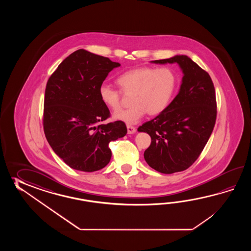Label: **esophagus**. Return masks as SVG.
<instances>
[{"mask_svg":"<svg viewBox=\"0 0 251 251\" xmlns=\"http://www.w3.org/2000/svg\"><path fill=\"white\" fill-rule=\"evenodd\" d=\"M126 127H127V133H129V134H132V133H134L136 132V129L133 127V126H129V125H128Z\"/></svg>","mask_w":251,"mask_h":251,"instance_id":"34e87169","label":"esophagus"}]
</instances>
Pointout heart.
I'll use <instances>...</instances> for the list:
<instances>
[{
    "mask_svg": "<svg viewBox=\"0 0 251 251\" xmlns=\"http://www.w3.org/2000/svg\"><path fill=\"white\" fill-rule=\"evenodd\" d=\"M118 85L125 94H132V107L114 113L113 118L128 125L139 122L148 113L156 116L163 112L176 89V77L169 67L149 66L128 70L118 76ZM99 94L102 103L109 109L121 107V92L107 84H101Z\"/></svg>",
    "mask_w": 251,
    "mask_h": 251,
    "instance_id": "heart-1",
    "label": "heart"
}]
</instances>
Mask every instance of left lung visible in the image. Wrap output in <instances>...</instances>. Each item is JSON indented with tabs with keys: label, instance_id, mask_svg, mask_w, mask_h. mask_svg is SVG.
Segmentation results:
<instances>
[{
	"label": "left lung",
	"instance_id": "8db88e82",
	"mask_svg": "<svg viewBox=\"0 0 251 251\" xmlns=\"http://www.w3.org/2000/svg\"><path fill=\"white\" fill-rule=\"evenodd\" d=\"M153 64H177L183 73L180 89L165 110L139 126L151 138L144 160L155 171L172 174L197 160L216 120L215 91L210 75L187 55H175Z\"/></svg>",
	"mask_w": 251,
	"mask_h": 251
}]
</instances>
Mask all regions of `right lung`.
<instances>
[{
    "label": "right lung",
    "mask_w": 251,
    "mask_h": 251,
    "mask_svg": "<svg viewBox=\"0 0 251 251\" xmlns=\"http://www.w3.org/2000/svg\"><path fill=\"white\" fill-rule=\"evenodd\" d=\"M120 64L79 49L59 64L47 83L44 102V132L53 151L77 171H100L108 164V144L124 137L122 121L100 125L109 110L99 89Z\"/></svg>",
    "instance_id": "add662e5"
}]
</instances>
